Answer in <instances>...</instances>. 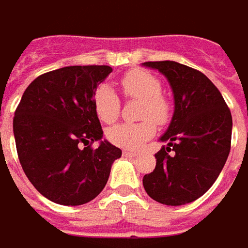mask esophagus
<instances>
[{"mask_svg":"<svg viewBox=\"0 0 248 248\" xmlns=\"http://www.w3.org/2000/svg\"><path fill=\"white\" fill-rule=\"evenodd\" d=\"M137 154L136 152H132V151H124V158H134Z\"/></svg>","mask_w":248,"mask_h":248,"instance_id":"1","label":"esophagus"}]
</instances>
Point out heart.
Returning a JSON list of instances; mask_svg holds the SVG:
<instances>
[{"mask_svg":"<svg viewBox=\"0 0 248 248\" xmlns=\"http://www.w3.org/2000/svg\"><path fill=\"white\" fill-rule=\"evenodd\" d=\"M121 88L124 96L140 100V116L144 119L139 124H119L107 132L108 140L116 147L126 150H137L155 134V122L165 124L170 118V103L160 92L162 83L158 78L145 70H132L121 79ZM121 103L114 90L106 85L100 86L94 94V109L100 121L112 124L119 115Z\"/></svg>","mask_w":248,"mask_h":248,"instance_id":"1","label":"heart"}]
</instances>
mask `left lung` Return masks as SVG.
<instances>
[{"mask_svg": "<svg viewBox=\"0 0 248 248\" xmlns=\"http://www.w3.org/2000/svg\"><path fill=\"white\" fill-rule=\"evenodd\" d=\"M167 78L174 114L155 154L156 166L142 185L154 201L181 206L201 198L225 165L232 139V115L217 86L201 71L177 62H147Z\"/></svg>", "mask_w": 248, "mask_h": 248, "instance_id": "obj_1", "label": "left lung"}]
</instances>
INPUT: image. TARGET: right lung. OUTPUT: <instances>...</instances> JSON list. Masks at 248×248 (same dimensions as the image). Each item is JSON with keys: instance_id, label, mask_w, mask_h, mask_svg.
<instances>
[{"instance_id": "right-lung-1", "label": "right lung", "mask_w": 248, "mask_h": 248, "mask_svg": "<svg viewBox=\"0 0 248 248\" xmlns=\"http://www.w3.org/2000/svg\"><path fill=\"white\" fill-rule=\"evenodd\" d=\"M109 65H70L39 75L13 116L17 156L35 189L63 206L93 201L122 151L103 139L94 109ZM98 140L97 149L91 144Z\"/></svg>"}]
</instances>
